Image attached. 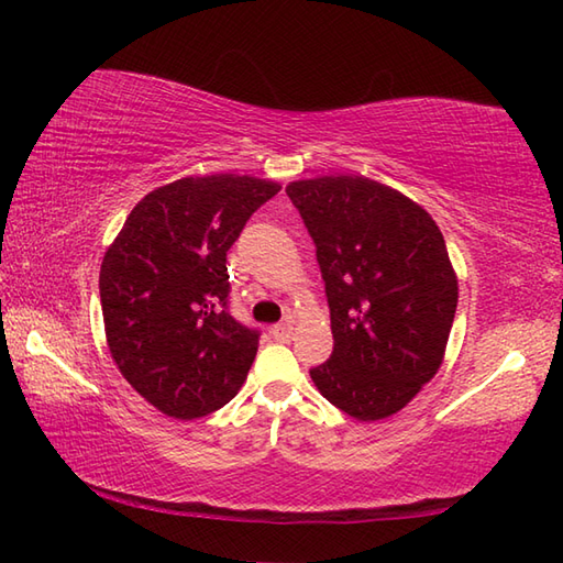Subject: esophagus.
Wrapping results in <instances>:
<instances>
[{
    "mask_svg": "<svg viewBox=\"0 0 563 563\" xmlns=\"http://www.w3.org/2000/svg\"><path fill=\"white\" fill-rule=\"evenodd\" d=\"M292 331H295V327L290 324V321H280V324H275L271 329L275 341H290L292 339Z\"/></svg>",
    "mask_w": 563,
    "mask_h": 563,
    "instance_id": "obj_1",
    "label": "esophagus"
}]
</instances>
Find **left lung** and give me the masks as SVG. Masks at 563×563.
I'll list each match as a JSON object with an SVG mask.
<instances>
[{
	"label": "left lung",
	"instance_id": "left-lung-1",
	"mask_svg": "<svg viewBox=\"0 0 563 563\" xmlns=\"http://www.w3.org/2000/svg\"><path fill=\"white\" fill-rule=\"evenodd\" d=\"M317 244L333 353L314 387L355 421L401 411L435 377L457 309V273L430 212L365 176L285 186Z\"/></svg>",
	"mask_w": 563,
	"mask_h": 563
}]
</instances>
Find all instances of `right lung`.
I'll return each instance as SVG.
<instances>
[{"instance_id":"obj_1","label":"right lung","mask_w":563,"mask_h":563,"mask_svg":"<svg viewBox=\"0 0 563 563\" xmlns=\"http://www.w3.org/2000/svg\"><path fill=\"white\" fill-rule=\"evenodd\" d=\"M278 190L256 176L178 178L150 190L106 249V343L128 385L162 413L194 421L242 389L258 331L227 312V251Z\"/></svg>"}]
</instances>
